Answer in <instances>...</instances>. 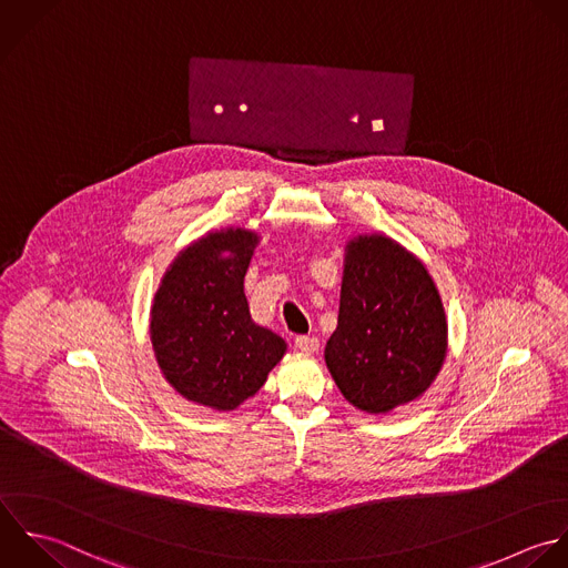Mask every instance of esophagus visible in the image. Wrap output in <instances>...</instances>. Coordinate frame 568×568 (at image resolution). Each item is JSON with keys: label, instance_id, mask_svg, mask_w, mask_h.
Segmentation results:
<instances>
[{"label": "esophagus", "instance_id": "esophagus-1", "mask_svg": "<svg viewBox=\"0 0 568 568\" xmlns=\"http://www.w3.org/2000/svg\"><path fill=\"white\" fill-rule=\"evenodd\" d=\"M318 347H321V343H318V338H314V336H298L296 338V349L298 352H303V354H316L318 352Z\"/></svg>", "mask_w": 568, "mask_h": 568}]
</instances>
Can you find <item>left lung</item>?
<instances>
[{
	"instance_id": "left-lung-1",
	"label": "left lung",
	"mask_w": 568,
	"mask_h": 568,
	"mask_svg": "<svg viewBox=\"0 0 568 568\" xmlns=\"http://www.w3.org/2000/svg\"><path fill=\"white\" fill-rule=\"evenodd\" d=\"M447 316L427 265L385 234L345 245L338 325L327 369L356 409L389 414L418 400L447 356Z\"/></svg>"
}]
</instances>
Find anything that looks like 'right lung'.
Listing matches in <instances>:
<instances>
[{
  "label": "right lung",
  "mask_w": 568,
  "mask_h": 568,
  "mask_svg": "<svg viewBox=\"0 0 568 568\" xmlns=\"http://www.w3.org/2000/svg\"><path fill=\"white\" fill-rule=\"evenodd\" d=\"M261 236L223 227L183 247L165 270L150 307L156 365L185 400L234 412L281 363L287 343L252 321L243 292Z\"/></svg>",
  "instance_id": "obj_1"
}]
</instances>
